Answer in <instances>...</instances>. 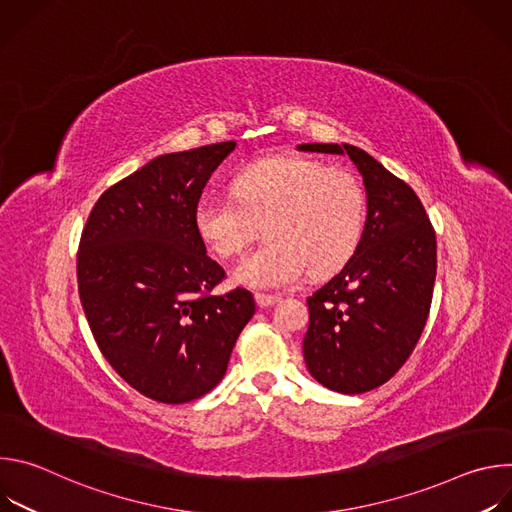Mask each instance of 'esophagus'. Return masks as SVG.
<instances>
[{
    "mask_svg": "<svg viewBox=\"0 0 512 512\" xmlns=\"http://www.w3.org/2000/svg\"><path fill=\"white\" fill-rule=\"evenodd\" d=\"M255 300H257V306H259V308H269V306L277 304L281 298H279V296H269V294H257Z\"/></svg>",
    "mask_w": 512,
    "mask_h": 512,
    "instance_id": "34e87169",
    "label": "esophagus"
}]
</instances>
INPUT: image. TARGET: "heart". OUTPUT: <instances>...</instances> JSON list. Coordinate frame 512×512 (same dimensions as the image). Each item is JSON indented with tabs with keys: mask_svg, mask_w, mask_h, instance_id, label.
<instances>
[{
	"mask_svg": "<svg viewBox=\"0 0 512 512\" xmlns=\"http://www.w3.org/2000/svg\"><path fill=\"white\" fill-rule=\"evenodd\" d=\"M233 198L202 196L194 231L208 251L239 257L259 235L267 243L245 257L235 279L249 287L294 285L306 271H338L358 249L367 223V192L354 172L304 156H273L245 166Z\"/></svg>",
	"mask_w": 512,
	"mask_h": 512,
	"instance_id": "1",
	"label": "heart"
}]
</instances>
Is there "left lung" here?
<instances>
[{"instance_id":"1","label":"left lung","mask_w":512,"mask_h":512,"mask_svg":"<svg viewBox=\"0 0 512 512\" xmlns=\"http://www.w3.org/2000/svg\"><path fill=\"white\" fill-rule=\"evenodd\" d=\"M302 152L346 154L367 188L358 249L308 298L304 358L324 387L360 395L385 385L425 328L437 271L435 231L413 188L354 145L304 143Z\"/></svg>"}]
</instances>
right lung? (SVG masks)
I'll list each match as a JSON object with an SVG mask.
<instances>
[{
	"mask_svg": "<svg viewBox=\"0 0 512 512\" xmlns=\"http://www.w3.org/2000/svg\"><path fill=\"white\" fill-rule=\"evenodd\" d=\"M235 141L168 154L109 186L77 253L79 296L95 342L137 393L180 405L214 389L255 314L245 287L212 289L227 273L194 231L202 190Z\"/></svg>",
	"mask_w": 512,
	"mask_h": 512,
	"instance_id": "obj_1",
	"label": "right lung"
}]
</instances>
